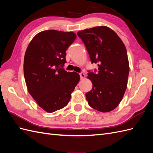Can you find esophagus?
I'll list each match as a JSON object with an SVG mask.
<instances>
[{"mask_svg":"<svg viewBox=\"0 0 153 153\" xmlns=\"http://www.w3.org/2000/svg\"><path fill=\"white\" fill-rule=\"evenodd\" d=\"M79 75H80V78H84L85 76V74L83 73V72H81V73H79Z\"/></svg>","mask_w":153,"mask_h":153,"instance_id":"obj_1","label":"esophagus"}]
</instances>
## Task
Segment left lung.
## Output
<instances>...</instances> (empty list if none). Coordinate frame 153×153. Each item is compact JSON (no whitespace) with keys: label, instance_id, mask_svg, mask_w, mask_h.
<instances>
[{"label":"left lung","instance_id":"8db88e82","mask_svg":"<svg viewBox=\"0 0 153 153\" xmlns=\"http://www.w3.org/2000/svg\"><path fill=\"white\" fill-rule=\"evenodd\" d=\"M91 63H98V71H88L92 90L85 94L88 104L101 112L115 109L126 91L129 71L126 47L118 35L106 26L78 32Z\"/></svg>","mask_w":153,"mask_h":153}]
</instances>
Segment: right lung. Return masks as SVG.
Instances as JSON below:
<instances>
[{
    "label": "right lung",
    "mask_w": 153,
    "mask_h": 153,
    "mask_svg": "<svg viewBox=\"0 0 153 153\" xmlns=\"http://www.w3.org/2000/svg\"><path fill=\"white\" fill-rule=\"evenodd\" d=\"M73 32L48 30L36 35L27 47L24 73L29 94L46 112L66 106L80 80L75 72L62 68L68 48L75 40Z\"/></svg>",
    "instance_id": "add662e5"
}]
</instances>
